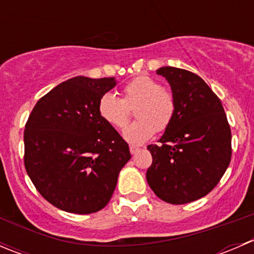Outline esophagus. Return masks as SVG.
Masks as SVG:
<instances>
[{"label":"esophagus","mask_w":254,"mask_h":254,"mask_svg":"<svg viewBox=\"0 0 254 254\" xmlns=\"http://www.w3.org/2000/svg\"><path fill=\"white\" fill-rule=\"evenodd\" d=\"M129 150H130V152H131V155H134V153H136L137 151L140 150V147H137V146H130Z\"/></svg>","instance_id":"1"}]
</instances>
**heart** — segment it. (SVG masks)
Listing matches in <instances>:
<instances>
[{
  "mask_svg": "<svg viewBox=\"0 0 254 254\" xmlns=\"http://www.w3.org/2000/svg\"><path fill=\"white\" fill-rule=\"evenodd\" d=\"M134 108L135 120L124 132L127 141L142 143L157 131H163L176 115L175 93L160 81L147 75L137 76L122 89V98L104 93L98 101L99 117L113 127L124 130L130 120L129 108Z\"/></svg>",
  "mask_w": 254,
  "mask_h": 254,
  "instance_id": "b5f03b06",
  "label": "heart"
}]
</instances>
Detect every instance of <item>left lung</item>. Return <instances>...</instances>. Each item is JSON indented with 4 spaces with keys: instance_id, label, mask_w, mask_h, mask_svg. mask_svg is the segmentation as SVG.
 I'll use <instances>...</instances> for the list:
<instances>
[{
    "instance_id": "left-lung-1",
    "label": "left lung",
    "mask_w": 254,
    "mask_h": 254,
    "mask_svg": "<svg viewBox=\"0 0 254 254\" xmlns=\"http://www.w3.org/2000/svg\"><path fill=\"white\" fill-rule=\"evenodd\" d=\"M175 93L176 115L158 145H148L152 165L146 179L170 204L198 200L216 187L231 161V129L219 97L190 71L158 68Z\"/></svg>"
}]
</instances>
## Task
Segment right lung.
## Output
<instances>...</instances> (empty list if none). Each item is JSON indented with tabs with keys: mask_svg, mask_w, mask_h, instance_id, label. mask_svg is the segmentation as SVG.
Returning a JSON list of instances; mask_svg holds the SVG:
<instances>
[{
	"mask_svg": "<svg viewBox=\"0 0 254 254\" xmlns=\"http://www.w3.org/2000/svg\"><path fill=\"white\" fill-rule=\"evenodd\" d=\"M113 77L77 76L43 96L24 129V166L37 190L58 209L92 214L111 200L129 146L98 113Z\"/></svg>",
	"mask_w": 254,
	"mask_h": 254,
	"instance_id": "add662e5",
	"label": "right lung"
}]
</instances>
